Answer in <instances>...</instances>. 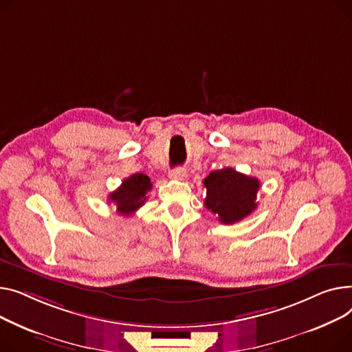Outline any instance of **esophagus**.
<instances>
[{
  "label": "esophagus",
  "instance_id": "esophagus-1",
  "mask_svg": "<svg viewBox=\"0 0 352 352\" xmlns=\"http://www.w3.org/2000/svg\"><path fill=\"white\" fill-rule=\"evenodd\" d=\"M186 176H188V172L183 168H175L172 170H169V177L173 180H184Z\"/></svg>",
  "mask_w": 352,
  "mask_h": 352
}]
</instances>
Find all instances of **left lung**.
<instances>
[{
  "mask_svg": "<svg viewBox=\"0 0 352 352\" xmlns=\"http://www.w3.org/2000/svg\"><path fill=\"white\" fill-rule=\"evenodd\" d=\"M206 188L204 206L219 216L223 224H233L257 208L260 182L232 168L213 170L203 180Z\"/></svg>",
  "mask_w": 352,
  "mask_h": 352,
  "instance_id": "left-lung-1",
  "label": "left lung"
}]
</instances>
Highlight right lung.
I'll return each mask as SVG.
<instances>
[{"instance_id":"1","label":"right lung","mask_w":352,"mask_h":352,"mask_svg":"<svg viewBox=\"0 0 352 352\" xmlns=\"http://www.w3.org/2000/svg\"><path fill=\"white\" fill-rule=\"evenodd\" d=\"M152 189L151 179L143 173H135L122 182L109 195V201L116 204V210L123 216L133 214L146 201V193Z\"/></svg>"}]
</instances>
